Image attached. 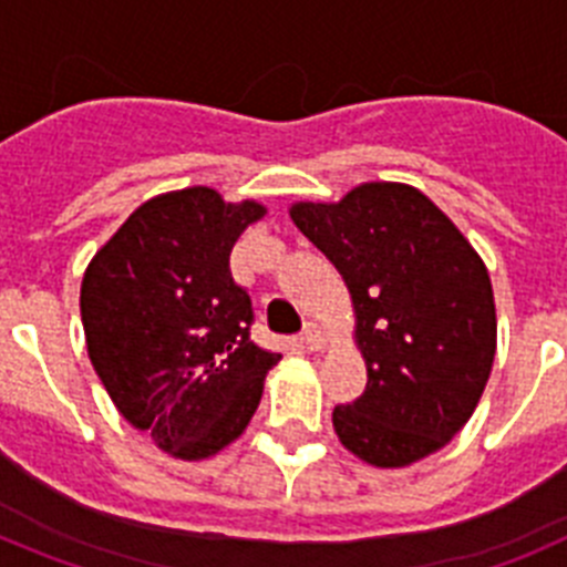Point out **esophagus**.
Returning <instances> with one entry per match:
<instances>
[{
	"mask_svg": "<svg viewBox=\"0 0 567 567\" xmlns=\"http://www.w3.org/2000/svg\"><path fill=\"white\" fill-rule=\"evenodd\" d=\"M323 343H327V338H323L318 323H307L303 332H300V346H303L307 352H318V349H323Z\"/></svg>",
	"mask_w": 567,
	"mask_h": 567,
	"instance_id": "34e87169",
	"label": "esophagus"
}]
</instances>
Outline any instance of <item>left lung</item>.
Returning <instances> with one entry per match:
<instances>
[{"mask_svg": "<svg viewBox=\"0 0 567 567\" xmlns=\"http://www.w3.org/2000/svg\"><path fill=\"white\" fill-rule=\"evenodd\" d=\"M292 221L352 292L365 392L334 405L340 443L400 468L443 449L488 383L497 315L488 269L420 189L363 184L340 204H295Z\"/></svg>", "mask_w": 567, "mask_h": 567, "instance_id": "8db88e82", "label": "left lung"}]
</instances>
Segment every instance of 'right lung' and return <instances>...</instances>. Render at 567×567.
I'll use <instances>...</instances> for the list:
<instances>
[{
  "mask_svg": "<svg viewBox=\"0 0 567 567\" xmlns=\"http://www.w3.org/2000/svg\"><path fill=\"white\" fill-rule=\"evenodd\" d=\"M264 215L209 187L135 209L82 280L87 352L115 409L155 445L202 460L233 443L280 354L252 340V298L229 252Z\"/></svg>",
  "mask_w": 567,
  "mask_h": 567,
  "instance_id": "1",
  "label": "right lung"
}]
</instances>
